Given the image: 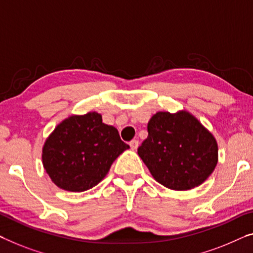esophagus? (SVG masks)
I'll return each mask as SVG.
<instances>
[{"label":"esophagus","mask_w":253,"mask_h":253,"mask_svg":"<svg viewBox=\"0 0 253 253\" xmlns=\"http://www.w3.org/2000/svg\"><path fill=\"white\" fill-rule=\"evenodd\" d=\"M129 146H130L131 150H136L138 148V141H137V139H133V141H130Z\"/></svg>","instance_id":"1"}]
</instances>
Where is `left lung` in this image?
Wrapping results in <instances>:
<instances>
[{
	"label": "left lung",
	"mask_w": 253,
	"mask_h": 253,
	"mask_svg": "<svg viewBox=\"0 0 253 253\" xmlns=\"http://www.w3.org/2000/svg\"><path fill=\"white\" fill-rule=\"evenodd\" d=\"M137 153L158 183L188 191L205 183L218 163L216 137L187 110L159 111Z\"/></svg>",
	"instance_id": "obj_1"
}]
</instances>
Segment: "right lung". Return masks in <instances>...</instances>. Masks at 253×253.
Wrapping results in <instances>:
<instances>
[{
    "label": "right lung",
    "instance_id": "right-lung-1",
    "mask_svg": "<svg viewBox=\"0 0 253 253\" xmlns=\"http://www.w3.org/2000/svg\"><path fill=\"white\" fill-rule=\"evenodd\" d=\"M129 145L102 115L89 111L63 119L45 139L42 163L52 183L69 192H84L97 185L111 165Z\"/></svg>",
    "mask_w": 253,
    "mask_h": 253
}]
</instances>
